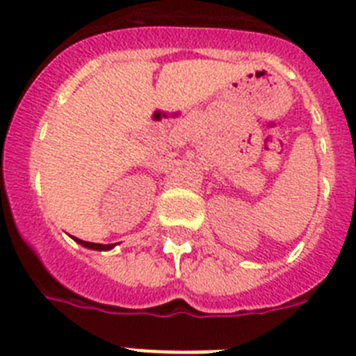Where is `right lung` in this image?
Returning a JSON list of instances; mask_svg holds the SVG:
<instances>
[{
	"mask_svg": "<svg viewBox=\"0 0 356 356\" xmlns=\"http://www.w3.org/2000/svg\"><path fill=\"white\" fill-rule=\"evenodd\" d=\"M74 241H76L78 244H81V246L89 248V250L106 251V250H112V248H114V244H96V242H85V241H80V238H76V237H74Z\"/></svg>",
	"mask_w": 356,
	"mask_h": 356,
	"instance_id": "add662e5",
	"label": "right lung"
}]
</instances>
